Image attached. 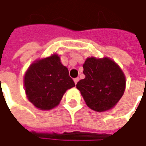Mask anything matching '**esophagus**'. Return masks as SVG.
<instances>
[{"label":"esophagus","instance_id":"34e87169","mask_svg":"<svg viewBox=\"0 0 146 146\" xmlns=\"http://www.w3.org/2000/svg\"><path fill=\"white\" fill-rule=\"evenodd\" d=\"M79 80H80L79 78H75V79H74V82H75V84H77V83H78Z\"/></svg>","mask_w":146,"mask_h":146}]
</instances>
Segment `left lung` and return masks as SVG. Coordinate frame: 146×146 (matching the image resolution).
<instances>
[{"label":"left lung","instance_id":"8db88e82","mask_svg":"<svg viewBox=\"0 0 146 146\" xmlns=\"http://www.w3.org/2000/svg\"><path fill=\"white\" fill-rule=\"evenodd\" d=\"M84 79L77 83L87 106L102 112L114 107L125 89V76L119 66L108 58L86 59L83 65Z\"/></svg>","mask_w":146,"mask_h":146}]
</instances>
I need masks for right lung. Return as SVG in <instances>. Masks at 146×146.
<instances>
[{
    "label": "right lung",
    "mask_w": 146,
    "mask_h": 146,
    "mask_svg": "<svg viewBox=\"0 0 146 146\" xmlns=\"http://www.w3.org/2000/svg\"><path fill=\"white\" fill-rule=\"evenodd\" d=\"M28 100L40 110L58 106L65 92L75 86L68 69L61 63L57 54L32 63L24 77Z\"/></svg>",
    "instance_id": "add662e5"
}]
</instances>
